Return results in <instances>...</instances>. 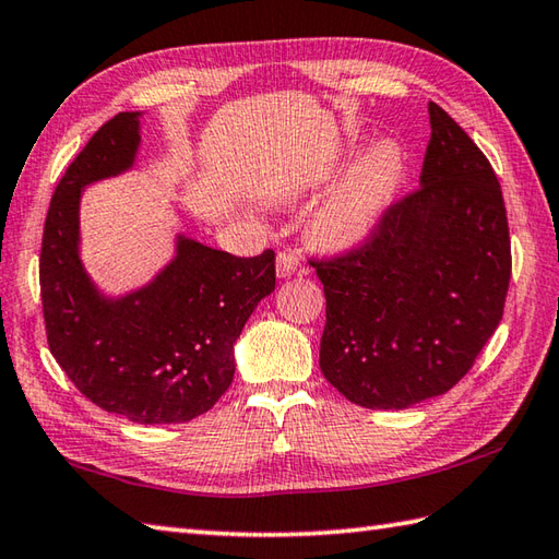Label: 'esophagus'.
I'll return each mask as SVG.
<instances>
[{
	"label": "esophagus",
	"instance_id": "1",
	"mask_svg": "<svg viewBox=\"0 0 559 559\" xmlns=\"http://www.w3.org/2000/svg\"><path fill=\"white\" fill-rule=\"evenodd\" d=\"M276 271L281 278L286 276H293V273H307V266L302 264V259L293 252V249H283V252H278L276 257Z\"/></svg>",
	"mask_w": 559,
	"mask_h": 559
}]
</instances>
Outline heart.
I'll use <instances>...</instances> for the list:
<instances>
[{"mask_svg":"<svg viewBox=\"0 0 559 559\" xmlns=\"http://www.w3.org/2000/svg\"><path fill=\"white\" fill-rule=\"evenodd\" d=\"M406 156L394 141H377L317 209L312 235L324 247H353L372 235L394 201Z\"/></svg>","mask_w":559,"mask_h":559,"instance_id":"obj_1","label":"heart"}]
</instances>
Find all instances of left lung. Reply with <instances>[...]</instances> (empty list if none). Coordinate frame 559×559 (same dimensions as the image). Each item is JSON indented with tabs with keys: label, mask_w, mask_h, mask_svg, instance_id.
<instances>
[{
	"label": "left lung",
	"mask_w": 559,
	"mask_h": 559,
	"mask_svg": "<svg viewBox=\"0 0 559 559\" xmlns=\"http://www.w3.org/2000/svg\"><path fill=\"white\" fill-rule=\"evenodd\" d=\"M420 187L391 201L358 247L310 259L324 283L319 367L365 408L401 411L444 394L500 326L512 242L485 153L439 108Z\"/></svg>",
	"instance_id": "1"
}]
</instances>
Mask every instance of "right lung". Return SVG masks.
I'll use <instances>...</instances> for the list:
<instances>
[{"instance_id": "obj_1", "label": "right lung", "mask_w": 559, "mask_h": 559, "mask_svg": "<svg viewBox=\"0 0 559 559\" xmlns=\"http://www.w3.org/2000/svg\"><path fill=\"white\" fill-rule=\"evenodd\" d=\"M136 148L139 112L115 115L55 189L40 247L47 346L98 408L141 425L187 423L228 391L233 343L276 288V254L233 257L180 237L156 281L105 300L79 259V197L86 185L132 168Z\"/></svg>"}]
</instances>
